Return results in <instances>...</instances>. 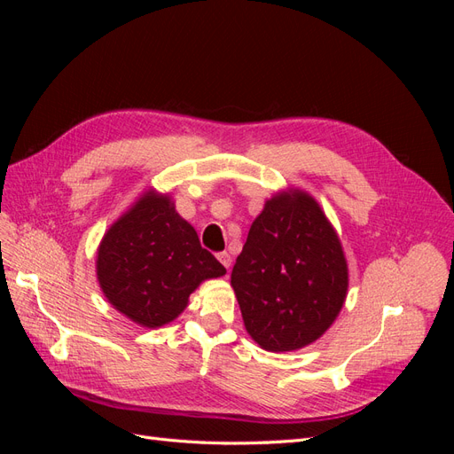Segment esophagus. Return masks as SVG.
Masks as SVG:
<instances>
[{
    "mask_svg": "<svg viewBox=\"0 0 454 454\" xmlns=\"http://www.w3.org/2000/svg\"><path fill=\"white\" fill-rule=\"evenodd\" d=\"M217 259H219V263H222L225 269H227V272H229V267H231V255L227 254V252H219L217 254Z\"/></svg>",
    "mask_w": 454,
    "mask_h": 454,
    "instance_id": "obj_1",
    "label": "esophagus"
}]
</instances>
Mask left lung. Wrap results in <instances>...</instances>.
Instances as JSON below:
<instances>
[{
	"mask_svg": "<svg viewBox=\"0 0 454 454\" xmlns=\"http://www.w3.org/2000/svg\"><path fill=\"white\" fill-rule=\"evenodd\" d=\"M244 327L269 352L318 340L345 305L348 265L318 200L286 189L265 200L231 272Z\"/></svg>",
	"mask_w": 454,
	"mask_h": 454,
	"instance_id": "1",
	"label": "left lung"
}]
</instances>
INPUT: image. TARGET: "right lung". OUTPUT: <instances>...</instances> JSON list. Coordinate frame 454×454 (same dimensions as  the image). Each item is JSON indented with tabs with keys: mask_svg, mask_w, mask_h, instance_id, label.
Returning a JSON list of instances; mask_svg holds the SVG:
<instances>
[{
	"mask_svg": "<svg viewBox=\"0 0 454 454\" xmlns=\"http://www.w3.org/2000/svg\"><path fill=\"white\" fill-rule=\"evenodd\" d=\"M225 272L176 212L172 197L153 187L109 225L96 252V278L107 303L149 329L176 320L204 280Z\"/></svg>",
	"mask_w": 454,
	"mask_h": 454,
	"instance_id": "add662e5",
	"label": "right lung"
}]
</instances>
